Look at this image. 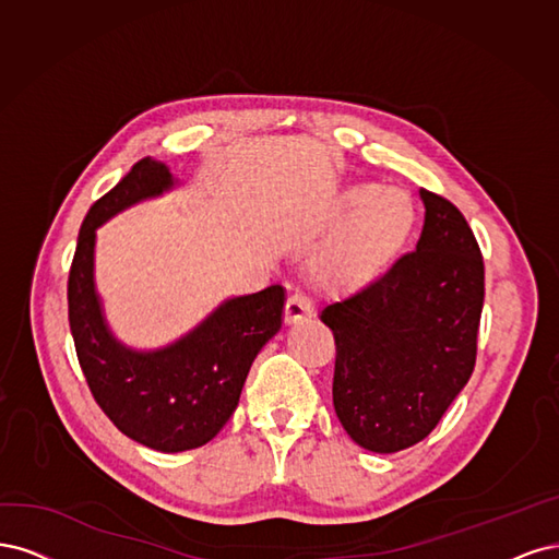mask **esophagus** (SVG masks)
<instances>
[{"instance_id":"1","label":"esophagus","mask_w":559,"mask_h":559,"mask_svg":"<svg viewBox=\"0 0 559 559\" xmlns=\"http://www.w3.org/2000/svg\"><path fill=\"white\" fill-rule=\"evenodd\" d=\"M313 316V304L311 299L301 295V293H293L290 297H287V304H285V322L287 325H295V322H301L306 318Z\"/></svg>"}]
</instances>
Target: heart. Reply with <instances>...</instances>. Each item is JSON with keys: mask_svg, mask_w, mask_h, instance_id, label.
<instances>
[{"mask_svg": "<svg viewBox=\"0 0 559 559\" xmlns=\"http://www.w3.org/2000/svg\"><path fill=\"white\" fill-rule=\"evenodd\" d=\"M338 221H348L313 266V278L330 293H359L397 260L416 221L402 190L350 186L338 194Z\"/></svg>", "mask_w": 559, "mask_h": 559, "instance_id": "heart-1", "label": "heart"}]
</instances>
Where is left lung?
I'll return each instance as SVG.
<instances>
[{"label":"left lung","mask_w":559,"mask_h":559,"mask_svg":"<svg viewBox=\"0 0 559 559\" xmlns=\"http://www.w3.org/2000/svg\"><path fill=\"white\" fill-rule=\"evenodd\" d=\"M420 200L425 225L416 250L320 313L336 344V418L371 453L423 441L476 365L480 248L455 204L429 190H420Z\"/></svg>","instance_id":"8db88e82"}]
</instances>
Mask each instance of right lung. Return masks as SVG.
I'll use <instances>...</instances> for the list:
<instances>
[{"mask_svg": "<svg viewBox=\"0 0 559 559\" xmlns=\"http://www.w3.org/2000/svg\"><path fill=\"white\" fill-rule=\"evenodd\" d=\"M167 165L143 157L87 211L71 262L69 328L90 392L124 437L159 453L209 443L229 420L250 365L283 322L285 290L225 299L174 344L134 350L106 325L95 290L97 227L136 202L174 188Z\"/></svg>", "mask_w": 559, "mask_h": 559, "instance_id": "obj_1", "label": "right lung"}]
</instances>
